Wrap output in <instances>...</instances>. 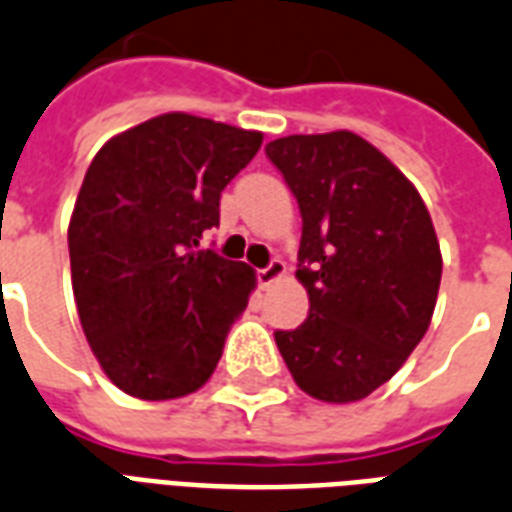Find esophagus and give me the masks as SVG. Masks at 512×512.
<instances>
[{"label": "esophagus", "instance_id": "34e87169", "mask_svg": "<svg viewBox=\"0 0 512 512\" xmlns=\"http://www.w3.org/2000/svg\"><path fill=\"white\" fill-rule=\"evenodd\" d=\"M284 273H287V265H284L282 260H271L265 268L257 271V282H260V287H268V284L279 282Z\"/></svg>", "mask_w": 512, "mask_h": 512}]
</instances>
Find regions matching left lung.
<instances>
[{"label":"left lung","mask_w":512,"mask_h":512,"mask_svg":"<svg viewBox=\"0 0 512 512\" xmlns=\"http://www.w3.org/2000/svg\"><path fill=\"white\" fill-rule=\"evenodd\" d=\"M265 152L298 198L295 276L311 303L276 346L306 395L357 403L403 368L432 322L435 225L411 179L351 131L282 136Z\"/></svg>","instance_id":"obj_1"}]
</instances>
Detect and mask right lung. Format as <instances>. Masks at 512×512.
Returning a JSON list of instances; mask_svg holds the SVG:
<instances>
[{
  "instance_id": "add662e5",
  "label": "right lung",
  "mask_w": 512,
  "mask_h": 512,
  "mask_svg": "<svg viewBox=\"0 0 512 512\" xmlns=\"http://www.w3.org/2000/svg\"><path fill=\"white\" fill-rule=\"evenodd\" d=\"M260 144V131L166 112L112 136L88 166L69 220L74 303L126 395L185 397L217 368L257 279L198 244Z\"/></svg>"
}]
</instances>
